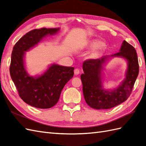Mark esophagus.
I'll return each mask as SVG.
<instances>
[{"label":"esophagus","mask_w":146,"mask_h":146,"mask_svg":"<svg viewBox=\"0 0 146 146\" xmlns=\"http://www.w3.org/2000/svg\"><path fill=\"white\" fill-rule=\"evenodd\" d=\"M74 74H76V75H78V74H80V70L78 69V68H76L75 70H74Z\"/></svg>","instance_id":"esophagus-1"}]
</instances>
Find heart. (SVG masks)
I'll list each match as a JSON object with an SVG mask.
<instances>
[{"label": "heart", "mask_w": 146, "mask_h": 146, "mask_svg": "<svg viewBox=\"0 0 146 146\" xmlns=\"http://www.w3.org/2000/svg\"><path fill=\"white\" fill-rule=\"evenodd\" d=\"M88 45L89 46H92L94 45L92 50V55L94 56L98 55L100 51L103 50L106 47V42L102 40L98 41L97 40H92L89 41Z\"/></svg>", "instance_id": "1"}]
</instances>
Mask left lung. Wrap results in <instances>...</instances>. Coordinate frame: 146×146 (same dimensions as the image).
<instances>
[{"mask_svg": "<svg viewBox=\"0 0 146 146\" xmlns=\"http://www.w3.org/2000/svg\"><path fill=\"white\" fill-rule=\"evenodd\" d=\"M111 57H119L128 62L125 80L112 91L102 88L101 72L107 56L98 59H88L83 62L84 73L81 75L84 99L95 109H109L125 102L130 96L139 74V63L134 47L123 40L119 52Z\"/></svg>", "mask_w": 146, "mask_h": 146, "instance_id": "8db88e82", "label": "left lung"}]
</instances>
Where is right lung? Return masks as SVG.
<instances>
[{"label":"right lung","mask_w":146,"mask_h":146,"mask_svg":"<svg viewBox=\"0 0 146 146\" xmlns=\"http://www.w3.org/2000/svg\"><path fill=\"white\" fill-rule=\"evenodd\" d=\"M59 28L35 29L25 34L13 48L10 66V76L20 98L28 105L49 109L58 101L63 87L74 75V67L52 65L42 75L30 76L26 71V51L38 44L44 37L54 35Z\"/></svg>","instance_id":"right-lung-1"}]
</instances>
